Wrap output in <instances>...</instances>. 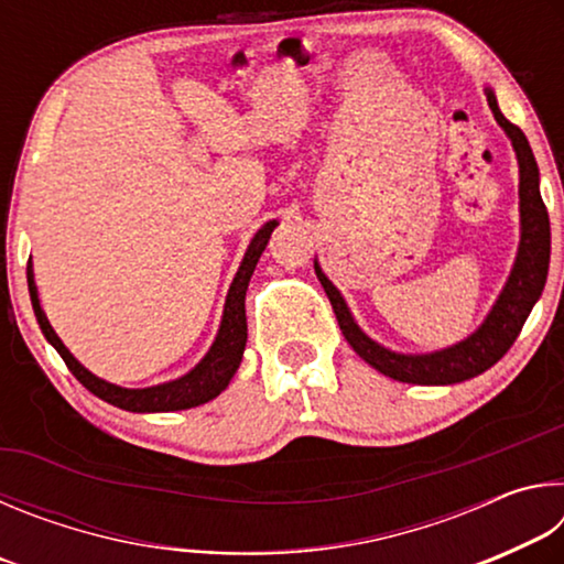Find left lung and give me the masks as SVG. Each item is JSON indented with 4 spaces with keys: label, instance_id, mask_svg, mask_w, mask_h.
<instances>
[{
    "label": "left lung",
    "instance_id": "8db88e82",
    "mask_svg": "<svg viewBox=\"0 0 564 564\" xmlns=\"http://www.w3.org/2000/svg\"><path fill=\"white\" fill-rule=\"evenodd\" d=\"M485 94H488V104L495 119H498L505 133L510 137L514 154H518L520 248L508 283H505V289L498 295V301H495L488 318L482 321V326L477 328L473 336L455 343L451 348L420 352V356L388 350L358 328V323L352 321L340 291L328 281V275L321 271V265L316 261V275L323 289H326L333 311H336L338 326L343 330V336L350 343V348L356 350L368 366H373L378 373L400 380V383L453 386L485 373V370L492 368L495 362L510 350L514 338L520 336L524 321L530 316L532 305L538 303L542 289H545L550 269V216L540 196L538 161L532 156V149L528 144V139H524V133L502 117L498 99H495V91L485 89Z\"/></svg>",
    "mask_w": 564,
    "mask_h": 564
}]
</instances>
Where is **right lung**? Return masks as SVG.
Here are the masks:
<instances>
[{"label": "right lung", "mask_w": 564, "mask_h": 564, "mask_svg": "<svg viewBox=\"0 0 564 564\" xmlns=\"http://www.w3.org/2000/svg\"><path fill=\"white\" fill-rule=\"evenodd\" d=\"M279 226V221H269L259 228V234L251 238V243L246 248V256L241 265H238L236 279L228 289L226 295V305H224V318H221V328H218V336L214 340V346L208 348L206 356L194 370H188L186 376H181L176 380H169V383L161 386H151V388H121L107 383L82 366L76 360L69 348L64 346L62 338L56 336L52 323L46 321L42 305H40V293H36V283H34V271L32 263L26 269V283H30V295H32V308L36 323L44 333V338L52 343L59 352L62 360L66 362V368L72 370L74 378L79 383L107 403L117 405L121 410H129V413H169V410H188L196 405H204L208 400H214L221 390L228 388L231 383L234 373L241 366L243 358V348H246V338H248V328H246V291H248V281H251L256 263H259L261 253L269 246V238L273 234V228Z\"/></svg>", "instance_id": "right-lung-1"}]
</instances>
